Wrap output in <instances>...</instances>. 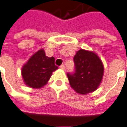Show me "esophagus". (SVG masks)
<instances>
[{"label":"esophagus","instance_id":"esophagus-1","mask_svg":"<svg viewBox=\"0 0 127 127\" xmlns=\"http://www.w3.org/2000/svg\"><path fill=\"white\" fill-rule=\"evenodd\" d=\"M60 67L62 69H65V66H64V64H61V65L60 66Z\"/></svg>","mask_w":127,"mask_h":127}]
</instances>
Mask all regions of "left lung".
I'll return each instance as SVG.
<instances>
[{
    "mask_svg": "<svg viewBox=\"0 0 127 127\" xmlns=\"http://www.w3.org/2000/svg\"><path fill=\"white\" fill-rule=\"evenodd\" d=\"M73 60L74 73L67 74L71 87L82 95L95 91L104 74L102 60L95 53L82 49L77 52Z\"/></svg>",
    "mask_w": 127,
    "mask_h": 127,
    "instance_id": "8db88e82",
    "label": "left lung"
}]
</instances>
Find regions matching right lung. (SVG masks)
<instances>
[{"label":"right lung","mask_w":127,"mask_h":127,"mask_svg":"<svg viewBox=\"0 0 127 127\" xmlns=\"http://www.w3.org/2000/svg\"><path fill=\"white\" fill-rule=\"evenodd\" d=\"M58 69L55 58H48L44 50H40L31 57L22 68V77L25 85L32 88H41Z\"/></svg>","instance_id":"obj_1"}]
</instances>
